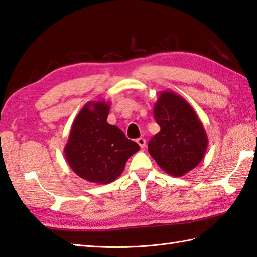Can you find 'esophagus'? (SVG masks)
<instances>
[{"label":"esophagus","mask_w":257,"mask_h":257,"mask_svg":"<svg viewBox=\"0 0 257 257\" xmlns=\"http://www.w3.org/2000/svg\"><path fill=\"white\" fill-rule=\"evenodd\" d=\"M136 143H138V144L140 145L141 148H144V147H145V144H146V141H145V139H143V138H139L138 140H136Z\"/></svg>","instance_id":"obj_1"}]
</instances>
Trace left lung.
Here are the masks:
<instances>
[{"instance_id": "left-lung-1", "label": "left lung", "mask_w": 257, "mask_h": 257, "mask_svg": "<svg viewBox=\"0 0 257 257\" xmlns=\"http://www.w3.org/2000/svg\"><path fill=\"white\" fill-rule=\"evenodd\" d=\"M161 131L148 142V152L167 174L181 177L206 154L208 136L192 106L173 91H162L154 105Z\"/></svg>"}]
</instances>
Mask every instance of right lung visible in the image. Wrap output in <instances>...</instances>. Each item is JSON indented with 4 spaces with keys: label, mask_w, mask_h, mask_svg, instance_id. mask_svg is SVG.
<instances>
[{
    "label": "right lung",
    "mask_w": 257,
    "mask_h": 257,
    "mask_svg": "<svg viewBox=\"0 0 257 257\" xmlns=\"http://www.w3.org/2000/svg\"><path fill=\"white\" fill-rule=\"evenodd\" d=\"M109 101H90L78 113L64 148L66 161L82 179L106 185L123 173L140 150L117 126L106 122Z\"/></svg>",
    "instance_id": "obj_1"
}]
</instances>
